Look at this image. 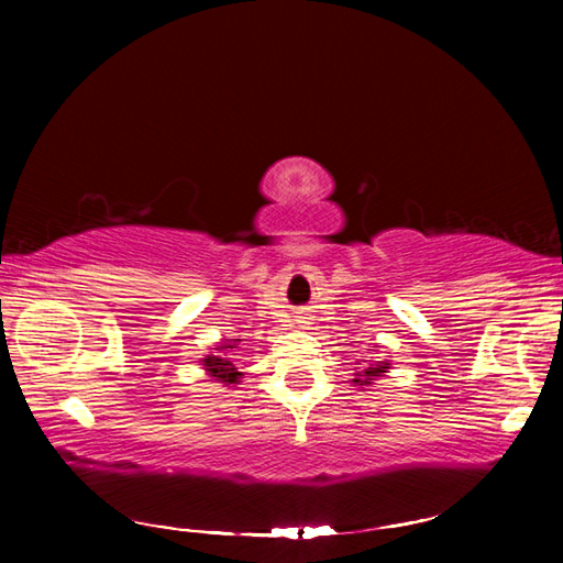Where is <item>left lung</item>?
Listing matches in <instances>:
<instances>
[{"label":"left lung","mask_w":563,"mask_h":563,"mask_svg":"<svg viewBox=\"0 0 563 563\" xmlns=\"http://www.w3.org/2000/svg\"><path fill=\"white\" fill-rule=\"evenodd\" d=\"M389 369V362H379V365H375V367H365L362 369V375H355V379H352V383L355 385H373V379H377V377H383L385 373Z\"/></svg>","instance_id":"1"}]
</instances>
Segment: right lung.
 Wrapping results in <instances>:
<instances>
[{"mask_svg": "<svg viewBox=\"0 0 563 563\" xmlns=\"http://www.w3.org/2000/svg\"><path fill=\"white\" fill-rule=\"evenodd\" d=\"M235 342H233V345H231V342H228V345H218L216 347L218 352H213V355H206L201 360L206 373L211 375L213 379H218V383H223V385H241V377H243V373H238L235 360L225 352V350H233Z\"/></svg>", "mask_w": 563, "mask_h": 563, "instance_id": "add662e5", "label": "right lung"}]
</instances>
